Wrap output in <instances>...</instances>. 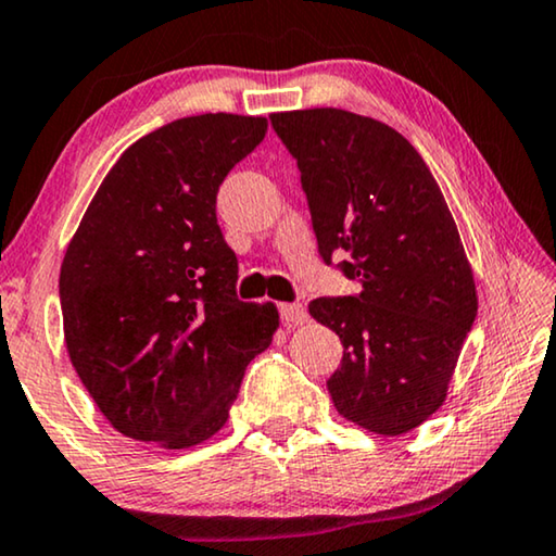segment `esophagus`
Here are the masks:
<instances>
[{"label":"esophagus","instance_id":"1","mask_svg":"<svg viewBox=\"0 0 556 556\" xmlns=\"http://www.w3.org/2000/svg\"><path fill=\"white\" fill-rule=\"evenodd\" d=\"M279 315H281V319H285L287 325H304V323H309L307 309H304L302 304H281Z\"/></svg>","mask_w":556,"mask_h":556}]
</instances>
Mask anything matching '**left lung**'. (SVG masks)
Returning a JSON list of instances; mask_svg holds the SVG:
<instances>
[{
  "label": "left lung",
  "mask_w": 556,
  "mask_h": 556,
  "mask_svg": "<svg viewBox=\"0 0 556 556\" xmlns=\"http://www.w3.org/2000/svg\"><path fill=\"white\" fill-rule=\"evenodd\" d=\"M296 159L323 260L359 279L357 296H319L309 315L340 334L327 380L342 418L378 435L426 424L448 395L479 309L456 222L420 153L390 125L340 108L271 113Z\"/></svg>",
  "instance_id": "left-lung-1"
}]
</instances>
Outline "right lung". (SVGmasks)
<instances>
[{"label": "right lung", "mask_w": 556, "mask_h": 556, "mask_svg": "<svg viewBox=\"0 0 556 556\" xmlns=\"http://www.w3.org/2000/svg\"><path fill=\"white\" fill-rule=\"evenodd\" d=\"M262 115L206 113L148 132L108 170L60 269L70 363L115 431L161 448L218 433L279 312L237 296L216 224L226 174Z\"/></svg>", "instance_id": "right-lung-1"}]
</instances>
